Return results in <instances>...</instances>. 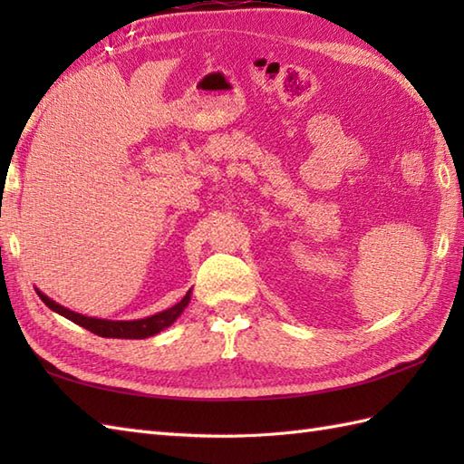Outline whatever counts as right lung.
I'll return each instance as SVG.
<instances>
[{
  "label": "right lung",
  "mask_w": 464,
  "mask_h": 464,
  "mask_svg": "<svg viewBox=\"0 0 464 464\" xmlns=\"http://www.w3.org/2000/svg\"><path fill=\"white\" fill-rule=\"evenodd\" d=\"M189 293L187 291L185 297L173 304L171 309L161 311L153 314V317H147V319H140V321H105V319H93V317H83L80 313H73L62 304H57L55 301H52L42 291H37L39 299H42L49 309L63 314L65 319L73 321L75 324H80V327L92 331L95 334H100V337H110V339H147L151 337V334H157L160 331H163L165 327H169V324L179 317L183 313V309L187 307V303H189Z\"/></svg>",
  "instance_id": "right-lung-1"
}]
</instances>
